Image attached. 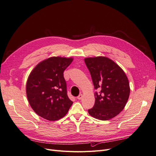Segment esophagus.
<instances>
[{
	"label": "esophagus",
	"mask_w": 156,
	"mask_h": 156,
	"mask_svg": "<svg viewBox=\"0 0 156 156\" xmlns=\"http://www.w3.org/2000/svg\"><path fill=\"white\" fill-rule=\"evenodd\" d=\"M82 97H83V95H82V94H80V95L77 97V99H78V100H81V99H82Z\"/></svg>",
	"instance_id": "esophagus-1"
}]
</instances>
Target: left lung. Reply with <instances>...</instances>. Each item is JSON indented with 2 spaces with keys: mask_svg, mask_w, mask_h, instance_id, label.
<instances>
[{
  "mask_svg": "<svg viewBox=\"0 0 156 156\" xmlns=\"http://www.w3.org/2000/svg\"><path fill=\"white\" fill-rule=\"evenodd\" d=\"M85 62L92 76L94 88V108L88 111L91 116L102 121L111 119L125 107L130 93L128 79L115 62L104 56L86 57Z\"/></svg>",
  "mask_w": 156,
  "mask_h": 156,
  "instance_id": "left-lung-1",
  "label": "left lung"
}]
</instances>
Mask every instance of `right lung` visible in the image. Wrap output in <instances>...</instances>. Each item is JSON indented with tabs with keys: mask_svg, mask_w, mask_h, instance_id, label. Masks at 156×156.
Returning a JSON list of instances; mask_svg holds the SVG:
<instances>
[{
	"mask_svg": "<svg viewBox=\"0 0 156 156\" xmlns=\"http://www.w3.org/2000/svg\"><path fill=\"white\" fill-rule=\"evenodd\" d=\"M71 57H51L40 62L27 79L26 92L32 109L39 116L57 121L65 116L73 104L67 95L63 72Z\"/></svg>",
	"mask_w": 156,
	"mask_h": 156,
	"instance_id": "obj_1",
	"label": "right lung"
}]
</instances>
